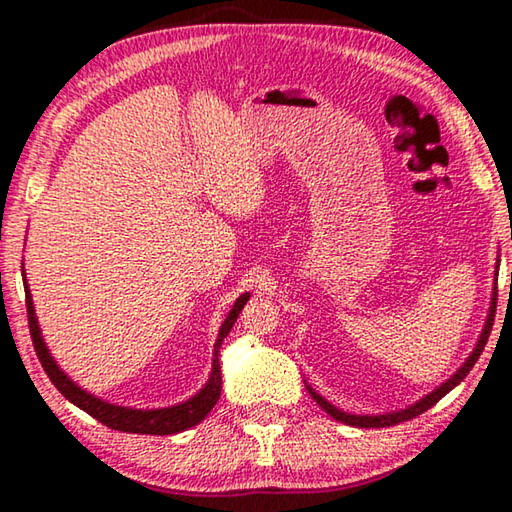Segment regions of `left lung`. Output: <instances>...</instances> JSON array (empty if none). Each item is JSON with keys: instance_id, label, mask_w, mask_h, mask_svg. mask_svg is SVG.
Here are the masks:
<instances>
[{"instance_id": "obj_1", "label": "left lung", "mask_w": 512, "mask_h": 512, "mask_svg": "<svg viewBox=\"0 0 512 512\" xmlns=\"http://www.w3.org/2000/svg\"><path fill=\"white\" fill-rule=\"evenodd\" d=\"M497 268H499V257H497ZM497 275H499V271H495V289H492V300H490L488 316H485L483 329H481L479 339H476V345H474V350L470 352V357H467V359L463 361V366L458 368L452 377L445 379L443 384H440L438 388H433V391H431L429 395H424L422 400L413 402L411 406H406V409H400V411H391V413H377V415H375V413H372V415H354V413H345V411H341V409H336V406H334L332 402H327L323 395H318V393L314 391V388H311V386L307 384V381H305V386H307L309 395L314 397V400H316V404L320 406V409H323L325 413L332 415L334 420H339V422H343V424H350V427H359V429H379V427H393V424L406 422V420L415 418V415H420V413H424V411H429L431 406L436 404L438 400H443V397H445L449 391H452L454 386L461 384V381L467 377V372L472 370L474 363L479 361L481 352H483V348H485V341H488V336H490L492 323H495V305H497Z\"/></svg>"}]
</instances>
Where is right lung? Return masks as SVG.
<instances>
[{
  "label": "right lung",
  "mask_w": 512,
  "mask_h": 512,
  "mask_svg": "<svg viewBox=\"0 0 512 512\" xmlns=\"http://www.w3.org/2000/svg\"><path fill=\"white\" fill-rule=\"evenodd\" d=\"M22 275H24V264H22ZM24 284H27V277H24ZM24 291H27V314H29V329H31L33 348H36L38 359L42 363V368H45V372L49 375L51 384H54L74 406H79V409H83L85 413H90L92 418H97L101 424H106V427L117 429V431H126V433H146V436H169V433H180L189 427H194V424H198L201 420H205V415L214 409V404L221 395V363H219L221 343L225 336L230 334L232 325H235V320L239 318V311L244 309V305L250 298V293H241L235 305H232L228 318L221 323L219 336H216V343H214L210 379L205 381V386L201 388V391L189 397V400H185V402L164 406V409H131V406H119V404H110L106 400H99V397H94L92 393L83 391L76 381L69 379L65 372L60 370L56 359L51 357L45 339H42V332H40V325L36 318V309H33L29 284L24 287Z\"/></svg>",
  "instance_id": "1"
}]
</instances>
